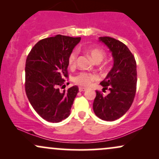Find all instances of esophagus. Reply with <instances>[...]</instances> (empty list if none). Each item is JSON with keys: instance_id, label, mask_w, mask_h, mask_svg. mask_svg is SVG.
I'll list each match as a JSON object with an SVG mask.
<instances>
[{"instance_id": "1", "label": "esophagus", "mask_w": 159, "mask_h": 159, "mask_svg": "<svg viewBox=\"0 0 159 159\" xmlns=\"http://www.w3.org/2000/svg\"><path fill=\"white\" fill-rule=\"evenodd\" d=\"M86 90V88L84 87H79V91L80 92H84V91Z\"/></svg>"}]
</instances>
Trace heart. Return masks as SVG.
Returning a JSON list of instances; mask_svg holds the SVG:
<instances>
[{"mask_svg":"<svg viewBox=\"0 0 159 159\" xmlns=\"http://www.w3.org/2000/svg\"><path fill=\"white\" fill-rule=\"evenodd\" d=\"M87 52H88L90 56L96 63L98 61L101 62L105 56V52L99 48H89ZM76 61H77V52L74 51L69 56L68 63L69 66L74 67L76 64ZM96 78H97L96 75H95L93 74L81 72L75 78L74 81L78 85L88 87L91 84L93 81L96 80Z\"/></svg>","mask_w":159,"mask_h":159,"instance_id":"b5f03b06","label":"heart"}]
</instances>
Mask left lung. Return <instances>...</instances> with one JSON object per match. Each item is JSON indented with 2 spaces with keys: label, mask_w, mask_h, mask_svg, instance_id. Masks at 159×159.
Wrapping results in <instances>:
<instances>
[{
  "label": "left lung",
  "mask_w": 159,
  "mask_h": 159,
  "mask_svg": "<svg viewBox=\"0 0 159 159\" xmlns=\"http://www.w3.org/2000/svg\"><path fill=\"white\" fill-rule=\"evenodd\" d=\"M109 48L114 66L100 83L110 93L104 96L96 91L93 107L95 114L105 121H114L123 116L134 101L137 86V65L134 57L128 47L114 38H98Z\"/></svg>",
  "instance_id": "obj_1"
}]
</instances>
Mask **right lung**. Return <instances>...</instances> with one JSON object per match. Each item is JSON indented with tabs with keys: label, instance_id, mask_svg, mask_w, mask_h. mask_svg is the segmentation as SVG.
<instances>
[{
	"label": "right lung",
	"instance_id": "add662e5",
	"mask_svg": "<svg viewBox=\"0 0 159 159\" xmlns=\"http://www.w3.org/2000/svg\"><path fill=\"white\" fill-rule=\"evenodd\" d=\"M81 37L56 35L38 42L33 47L25 64V91L30 105L42 118L59 123L70 114L78 93L73 86L64 88L68 78V58Z\"/></svg>",
	"mask_w": 159,
	"mask_h": 159
}]
</instances>
